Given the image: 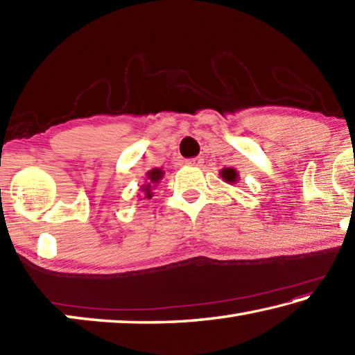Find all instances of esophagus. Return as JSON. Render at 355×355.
I'll use <instances>...</instances> for the list:
<instances>
[{
  "label": "esophagus",
  "mask_w": 355,
  "mask_h": 355,
  "mask_svg": "<svg viewBox=\"0 0 355 355\" xmlns=\"http://www.w3.org/2000/svg\"><path fill=\"white\" fill-rule=\"evenodd\" d=\"M186 164H189V166H202L203 164V159L202 158H191V159L186 161Z\"/></svg>",
  "instance_id": "obj_1"
}]
</instances>
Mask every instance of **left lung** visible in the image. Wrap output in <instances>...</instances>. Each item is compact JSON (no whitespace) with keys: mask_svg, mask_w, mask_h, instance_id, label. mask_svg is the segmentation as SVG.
<instances>
[{"mask_svg":"<svg viewBox=\"0 0 355 355\" xmlns=\"http://www.w3.org/2000/svg\"><path fill=\"white\" fill-rule=\"evenodd\" d=\"M220 177L224 178L227 183H235L238 178V173L235 169H232V167H225V169L220 171Z\"/></svg>","mask_w":355,"mask_h":355,"instance_id":"left-lung-1","label":"left lung"}]
</instances>
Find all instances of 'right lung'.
Wrapping results in <instances>:
<instances>
[{"instance_id":"add662e5","label":"right lung","mask_w":355,"mask_h":355,"mask_svg":"<svg viewBox=\"0 0 355 355\" xmlns=\"http://www.w3.org/2000/svg\"><path fill=\"white\" fill-rule=\"evenodd\" d=\"M163 175H164V171L158 169V167H155V169L147 172V183L142 184V188H141V191L144 192L142 199H152L153 188L159 183V180L163 178Z\"/></svg>"}]
</instances>
